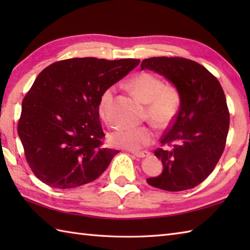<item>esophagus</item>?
I'll return each instance as SVG.
<instances>
[{"label":"esophagus","mask_w":250,"mask_h":250,"mask_svg":"<svg viewBox=\"0 0 250 250\" xmlns=\"http://www.w3.org/2000/svg\"><path fill=\"white\" fill-rule=\"evenodd\" d=\"M131 152L137 158H146L150 155V152L148 151H131Z\"/></svg>","instance_id":"obj_1"}]
</instances>
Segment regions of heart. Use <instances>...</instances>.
<instances>
[{
  "label": "heart",
  "mask_w": 250,
  "mask_h": 250,
  "mask_svg": "<svg viewBox=\"0 0 250 250\" xmlns=\"http://www.w3.org/2000/svg\"><path fill=\"white\" fill-rule=\"evenodd\" d=\"M129 88L143 102L147 103L146 115L160 126H166L171 122L180 104L178 90L164 84L163 81L155 74L142 72L136 74L129 82ZM114 88L109 87L102 92L99 100V113L103 119L107 118V110L113 100ZM155 139L153 131L148 126L117 129L110 135V143L115 147L139 150L149 145Z\"/></svg>",
  "instance_id": "b5f03b06"
}]
</instances>
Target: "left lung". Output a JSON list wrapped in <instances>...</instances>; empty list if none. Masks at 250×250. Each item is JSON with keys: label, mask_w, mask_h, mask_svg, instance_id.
Returning a JSON list of instances; mask_svg holds the SVG:
<instances>
[{"label": "left lung", "mask_w": 250, "mask_h": 250, "mask_svg": "<svg viewBox=\"0 0 250 250\" xmlns=\"http://www.w3.org/2000/svg\"><path fill=\"white\" fill-rule=\"evenodd\" d=\"M141 68L163 75L180 95L178 113L160 140L171 149L155 150L163 171L147 183L167 191L194 188L214 171L225 150L230 114L224 90L203 65L185 58H148Z\"/></svg>", "instance_id": "8db88e82"}]
</instances>
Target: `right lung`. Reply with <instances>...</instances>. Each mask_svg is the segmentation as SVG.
<instances>
[{"label":"right lung","mask_w":250,"mask_h":250,"mask_svg":"<svg viewBox=\"0 0 250 250\" xmlns=\"http://www.w3.org/2000/svg\"><path fill=\"white\" fill-rule=\"evenodd\" d=\"M139 59L73 58L42 71L21 106L18 135L35 176L70 189L97 179L119 151L103 147L99 100Z\"/></svg>","instance_id":"1"}]
</instances>
